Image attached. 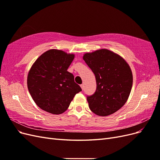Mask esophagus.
<instances>
[{
  "label": "esophagus",
  "mask_w": 160,
  "mask_h": 160,
  "mask_svg": "<svg viewBox=\"0 0 160 160\" xmlns=\"http://www.w3.org/2000/svg\"><path fill=\"white\" fill-rule=\"evenodd\" d=\"M80 86H81V88L82 90H83V89H84V85H83V84H81Z\"/></svg>",
  "instance_id": "1"
}]
</instances>
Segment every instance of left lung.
Returning a JSON list of instances; mask_svg holds the SVG:
<instances>
[{"mask_svg":"<svg viewBox=\"0 0 160 160\" xmlns=\"http://www.w3.org/2000/svg\"><path fill=\"white\" fill-rule=\"evenodd\" d=\"M83 59L96 79L95 93L87 97L90 109L100 116L114 113L126 103L132 90L133 75L129 65L108 49L85 53Z\"/></svg>","mask_w":160,"mask_h":160,"instance_id":"obj_1","label":"left lung"}]
</instances>
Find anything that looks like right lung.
Here are the masks:
<instances>
[{
  "instance_id": "obj_1",
  "label": "right lung",
  "mask_w": 160,
  "mask_h": 160,
  "mask_svg": "<svg viewBox=\"0 0 160 160\" xmlns=\"http://www.w3.org/2000/svg\"><path fill=\"white\" fill-rule=\"evenodd\" d=\"M74 55L51 49L42 54L34 62L27 77L28 91L35 103L52 114L65 111L74 96L81 91L67 69Z\"/></svg>"
}]
</instances>
